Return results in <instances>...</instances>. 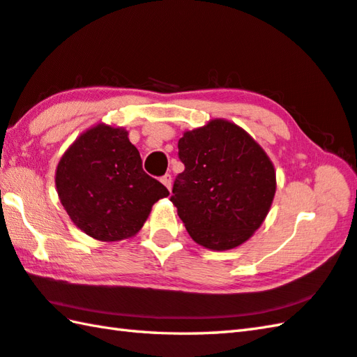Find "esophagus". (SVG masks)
<instances>
[{"label":"esophagus","mask_w":357,"mask_h":357,"mask_svg":"<svg viewBox=\"0 0 357 357\" xmlns=\"http://www.w3.org/2000/svg\"><path fill=\"white\" fill-rule=\"evenodd\" d=\"M160 183H162L167 188H169V190H172V174L170 173L164 174V176L160 178Z\"/></svg>","instance_id":"esophagus-1"}]
</instances>
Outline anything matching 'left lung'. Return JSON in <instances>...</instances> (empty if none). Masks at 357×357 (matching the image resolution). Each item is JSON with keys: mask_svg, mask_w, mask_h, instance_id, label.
I'll return each instance as SVG.
<instances>
[{"mask_svg": "<svg viewBox=\"0 0 357 357\" xmlns=\"http://www.w3.org/2000/svg\"><path fill=\"white\" fill-rule=\"evenodd\" d=\"M184 172L172 202L201 246L229 250L261 226L275 195V170L246 131L225 119L185 131L178 142Z\"/></svg>", "mask_w": 357, "mask_h": 357, "instance_id": "1", "label": "left lung"}]
</instances>
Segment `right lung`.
<instances>
[{
	"label": "right lung",
	"mask_w": 357,
	"mask_h": 357,
	"mask_svg": "<svg viewBox=\"0 0 357 357\" xmlns=\"http://www.w3.org/2000/svg\"><path fill=\"white\" fill-rule=\"evenodd\" d=\"M61 206L82 232L99 241L135 236L169 190L146 174L128 131L99 123L75 139L55 172Z\"/></svg>",
	"instance_id": "1"
}]
</instances>
